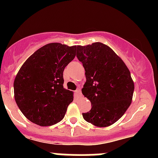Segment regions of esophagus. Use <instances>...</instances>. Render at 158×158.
Listing matches in <instances>:
<instances>
[{"label":"esophagus","instance_id":"esophagus-1","mask_svg":"<svg viewBox=\"0 0 158 158\" xmlns=\"http://www.w3.org/2000/svg\"><path fill=\"white\" fill-rule=\"evenodd\" d=\"M76 95H77V96H79V97L82 96V92H81V90L79 89H77V90L76 91Z\"/></svg>","mask_w":158,"mask_h":158}]
</instances>
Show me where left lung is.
Instances as JSON below:
<instances>
[{
    "mask_svg": "<svg viewBox=\"0 0 158 158\" xmlns=\"http://www.w3.org/2000/svg\"><path fill=\"white\" fill-rule=\"evenodd\" d=\"M76 56L85 71L82 92L92 104L90 111L82 113L83 118L97 127L111 125L131 103L135 85L130 71L112 49L99 42L77 46Z\"/></svg>",
    "mask_w": 158,
    "mask_h": 158,
    "instance_id": "left-lung-1",
    "label": "left lung"
}]
</instances>
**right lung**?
Wrapping results in <instances>:
<instances>
[{
  "label": "right lung",
  "instance_id": "obj_1",
  "mask_svg": "<svg viewBox=\"0 0 158 158\" xmlns=\"http://www.w3.org/2000/svg\"><path fill=\"white\" fill-rule=\"evenodd\" d=\"M76 52V46L52 43L37 49L22 65L14 79V98L30 122L49 126L64 118L73 92L63 88V71Z\"/></svg>",
  "mask_w": 158,
  "mask_h": 158
}]
</instances>
